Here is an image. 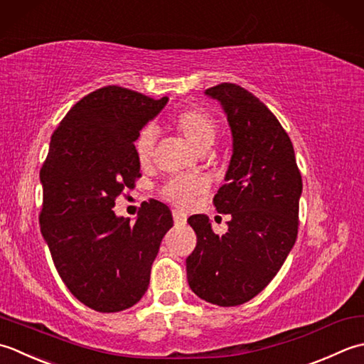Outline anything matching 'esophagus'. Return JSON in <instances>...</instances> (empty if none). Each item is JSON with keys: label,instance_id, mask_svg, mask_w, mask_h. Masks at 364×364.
I'll list each match as a JSON object with an SVG mask.
<instances>
[{"label": "esophagus", "instance_id": "obj_1", "mask_svg": "<svg viewBox=\"0 0 364 364\" xmlns=\"http://www.w3.org/2000/svg\"><path fill=\"white\" fill-rule=\"evenodd\" d=\"M173 218H174V223L176 225H185L187 223V215H183L182 212H179V210H174L173 212Z\"/></svg>", "mask_w": 364, "mask_h": 364}]
</instances>
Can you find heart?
<instances>
[{
  "instance_id": "obj_1",
  "label": "heart",
  "mask_w": 364,
  "mask_h": 364,
  "mask_svg": "<svg viewBox=\"0 0 364 364\" xmlns=\"http://www.w3.org/2000/svg\"><path fill=\"white\" fill-rule=\"evenodd\" d=\"M174 124L177 130L187 138L198 149L209 147L218 133V122L212 114L201 108H188L181 111L176 116ZM155 143H157V130L152 125L138 132L133 141V149L141 165H149L154 159ZM205 190V182L203 177L195 174H179L173 176L163 183L160 190L161 196L179 209H190L195 204L196 198Z\"/></svg>"
}]
</instances>
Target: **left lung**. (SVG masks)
<instances>
[{"mask_svg": "<svg viewBox=\"0 0 364 364\" xmlns=\"http://www.w3.org/2000/svg\"><path fill=\"white\" fill-rule=\"evenodd\" d=\"M205 94L221 102L232 130L228 182L213 196L215 209L231 220L218 235L204 215L188 218L196 247L187 257V278L199 299L237 306L264 291L294 247L301 174L287 132L255 94L235 83Z\"/></svg>", "mask_w": 364, "mask_h": 364, "instance_id": "8db88e82", "label": "left lung"}]
</instances>
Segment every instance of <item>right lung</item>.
<instances>
[{
    "label": "right lung",
    "instance_id": "1",
    "mask_svg": "<svg viewBox=\"0 0 364 364\" xmlns=\"http://www.w3.org/2000/svg\"><path fill=\"white\" fill-rule=\"evenodd\" d=\"M166 102L116 85L95 89L59 122L41 168L39 223L51 259L73 296L99 313L141 300L173 226L169 207L155 199L141 205L135 223L113 210L141 177L133 141Z\"/></svg>",
    "mask_w": 364,
    "mask_h": 364
}]
</instances>
